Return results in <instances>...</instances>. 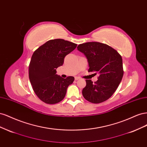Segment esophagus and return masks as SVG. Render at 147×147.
<instances>
[{
    "mask_svg": "<svg viewBox=\"0 0 147 147\" xmlns=\"http://www.w3.org/2000/svg\"><path fill=\"white\" fill-rule=\"evenodd\" d=\"M75 80H80V78H79V77H76L75 78Z\"/></svg>",
    "mask_w": 147,
    "mask_h": 147,
    "instance_id": "esophagus-1",
    "label": "esophagus"
}]
</instances>
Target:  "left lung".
<instances>
[{"label": "left lung", "mask_w": 147, "mask_h": 147, "mask_svg": "<svg viewBox=\"0 0 147 147\" xmlns=\"http://www.w3.org/2000/svg\"><path fill=\"white\" fill-rule=\"evenodd\" d=\"M77 49L86 57L90 67L88 72L99 74L94 83L91 80H86V85L82 91L84 98L94 104L109 99L117 90L123 76L121 55L113 48L100 42L80 44Z\"/></svg>", "instance_id": "left-lung-1"}]
</instances>
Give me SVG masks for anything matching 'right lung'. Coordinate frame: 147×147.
I'll return each instance as SVG.
<instances>
[{
  "label": "right lung",
  "instance_id": "obj_1",
  "mask_svg": "<svg viewBox=\"0 0 147 147\" xmlns=\"http://www.w3.org/2000/svg\"><path fill=\"white\" fill-rule=\"evenodd\" d=\"M77 45L64 39L48 40L34 51L29 66V77L38 98L48 104L61 102L74 77L63 78L56 74V69L63 65L64 57Z\"/></svg>",
  "mask_w": 147,
  "mask_h": 147
}]
</instances>
